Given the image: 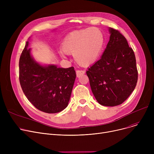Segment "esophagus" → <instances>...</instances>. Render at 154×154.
Listing matches in <instances>:
<instances>
[{
  "mask_svg": "<svg viewBox=\"0 0 154 154\" xmlns=\"http://www.w3.org/2000/svg\"><path fill=\"white\" fill-rule=\"evenodd\" d=\"M85 74V72L82 70H76V74L77 77H80L81 75H84Z\"/></svg>",
  "mask_w": 154,
  "mask_h": 154,
  "instance_id": "obj_1",
  "label": "esophagus"
}]
</instances>
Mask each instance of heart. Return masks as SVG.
<instances>
[{
	"instance_id": "heart-1",
	"label": "heart",
	"mask_w": 154,
	"mask_h": 154,
	"mask_svg": "<svg viewBox=\"0 0 154 154\" xmlns=\"http://www.w3.org/2000/svg\"><path fill=\"white\" fill-rule=\"evenodd\" d=\"M103 36L95 28L71 32L64 38L62 51L74 55L75 61L82 66H88L94 63L101 51ZM60 55L64 57L63 52Z\"/></svg>"
}]
</instances>
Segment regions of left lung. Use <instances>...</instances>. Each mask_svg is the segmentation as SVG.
Returning a JSON list of instances; mask_svg holds the SVG:
<instances>
[{
	"mask_svg": "<svg viewBox=\"0 0 154 154\" xmlns=\"http://www.w3.org/2000/svg\"><path fill=\"white\" fill-rule=\"evenodd\" d=\"M110 39L101 58L86 72L92 92L103 106L122 103L135 89L138 79L132 48L120 32L109 28Z\"/></svg>",
	"mask_w": 154,
	"mask_h": 154,
	"instance_id": "left-lung-1",
	"label": "left lung"
}]
</instances>
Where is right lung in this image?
I'll use <instances>...</instances> for the list:
<instances>
[{"label":"right lung","mask_w":154,"mask_h":154,"mask_svg":"<svg viewBox=\"0 0 154 154\" xmlns=\"http://www.w3.org/2000/svg\"><path fill=\"white\" fill-rule=\"evenodd\" d=\"M26 42L19 60V81L27 99L40 111L55 114L66 109L76 73L73 67L42 66L32 57Z\"/></svg>","instance_id":"obj_1"}]
</instances>
